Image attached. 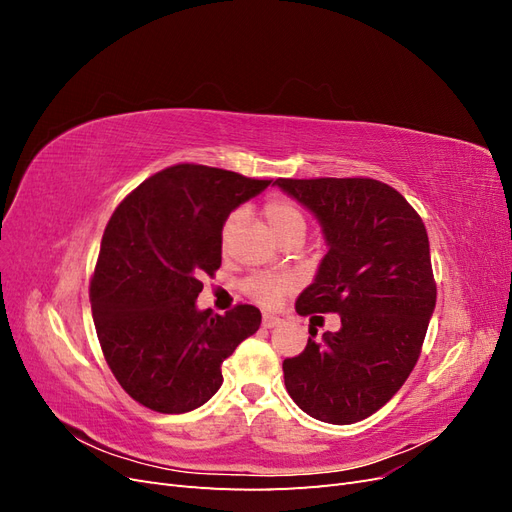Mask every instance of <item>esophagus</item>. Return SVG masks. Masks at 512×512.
Listing matches in <instances>:
<instances>
[{"instance_id": "esophagus-1", "label": "esophagus", "mask_w": 512, "mask_h": 512, "mask_svg": "<svg viewBox=\"0 0 512 512\" xmlns=\"http://www.w3.org/2000/svg\"><path fill=\"white\" fill-rule=\"evenodd\" d=\"M277 324H280V318H277V316H271V314L262 316V327H265V329H273V327H277Z\"/></svg>"}]
</instances>
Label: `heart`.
I'll use <instances>...</instances> for the list:
<instances>
[{
    "mask_svg": "<svg viewBox=\"0 0 512 512\" xmlns=\"http://www.w3.org/2000/svg\"><path fill=\"white\" fill-rule=\"evenodd\" d=\"M262 215H265L267 224L271 226V230L277 237L286 235L290 230L305 232V215L288 198H269L265 207H262ZM239 222H241L239 211L228 215V220L224 222V228H222L224 245L232 237V232H235ZM294 284H297L294 282V277L286 273H258V275H252L250 280H245L243 290L247 297H252L262 307H275L282 301L284 294L294 288Z\"/></svg>",
    "mask_w": 512,
    "mask_h": 512,
    "instance_id": "1",
    "label": "heart"
}]
</instances>
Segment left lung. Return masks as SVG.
Wrapping results in <instances>:
<instances>
[{"instance_id":"8db88e82","label":"left lung","mask_w":512,"mask_h":512,"mask_svg":"<svg viewBox=\"0 0 512 512\" xmlns=\"http://www.w3.org/2000/svg\"><path fill=\"white\" fill-rule=\"evenodd\" d=\"M320 224L327 254L297 314L335 312L342 327H309L305 350L284 361L286 391L322 423L350 425L378 412L410 376L436 309L423 220L376 179H277Z\"/></svg>"}]
</instances>
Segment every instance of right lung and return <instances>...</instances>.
<instances>
[{"mask_svg":"<svg viewBox=\"0 0 512 512\" xmlns=\"http://www.w3.org/2000/svg\"><path fill=\"white\" fill-rule=\"evenodd\" d=\"M222 168L170 166L123 200L104 230L91 314L104 359L132 399L183 414L222 386V363L260 327L254 305L198 309L205 273L222 265L228 215L265 188Z\"/></svg>","mask_w":512,"mask_h":512,"instance_id":"obj_1","label":"right lung"}]
</instances>
